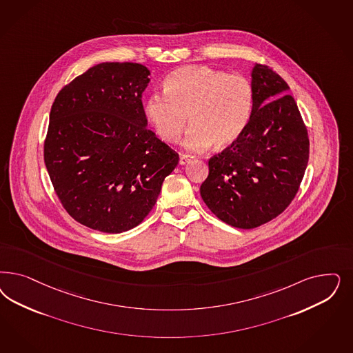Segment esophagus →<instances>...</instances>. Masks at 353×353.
I'll list each match as a JSON object with an SVG mask.
<instances>
[{
    "label": "esophagus",
    "mask_w": 353,
    "mask_h": 353,
    "mask_svg": "<svg viewBox=\"0 0 353 353\" xmlns=\"http://www.w3.org/2000/svg\"><path fill=\"white\" fill-rule=\"evenodd\" d=\"M194 159V156H191V154H182L181 159H179V163L181 165H187L188 162H191Z\"/></svg>",
    "instance_id": "obj_1"
}]
</instances>
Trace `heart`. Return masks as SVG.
Returning <instances> with one entry per match:
<instances>
[{
	"label": "heart",
	"mask_w": 353,
	"mask_h": 353,
	"mask_svg": "<svg viewBox=\"0 0 353 353\" xmlns=\"http://www.w3.org/2000/svg\"><path fill=\"white\" fill-rule=\"evenodd\" d=\"M253 109V88L240 74L209 66H187L171 71L165 92L153 93L145 114L157 135L166 143L176 141L190 122L183 145L201 152L216 144L226 148L245 131Z\"/></svg>",
	"instance_id": "1"
}]
</instances>
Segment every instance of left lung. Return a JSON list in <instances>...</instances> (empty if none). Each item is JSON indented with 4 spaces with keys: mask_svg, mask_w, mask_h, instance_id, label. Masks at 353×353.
<instances>
[{
    "mask_svg": "<svg viewBox=\"0 0 353 353\" xmlns=\"http://www.w3.org/2000/svg\"><path fill=\"white\" fill-rule=\"evenodd\" d=\"M253 109L241 137L209 161L200 194L221 221L254 228L279 216L297 194L309 159V139L290 87L254 63Z\"/></svg>",
    "mask_w": 353,
    "mask_h": 353,
    "instance_id": "left-lung-1",
    "label": "left lung"
}]
</instances>
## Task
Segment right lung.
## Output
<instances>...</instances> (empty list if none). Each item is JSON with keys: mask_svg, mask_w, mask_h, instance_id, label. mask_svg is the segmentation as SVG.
I'll list each match as a JSON object with an SVG mask.
<instances>
[{"mask_svg": "<svg viewBox=\"0 0 353 353\" xmlns=\"http://www.w3.org/2000/svg\"><path fill=\"white\" fill-rule=\"evenodd\" d=\"M149 75L140 63H99L52 105L46 170L68 214L87 228H137L178 165L179 154L147 128L141 97Z\"/></svg>", "mask_w": 353, "mask_h": 353, "instance_id": "right-lung-1", "label": "right lung"}]
</instances>
